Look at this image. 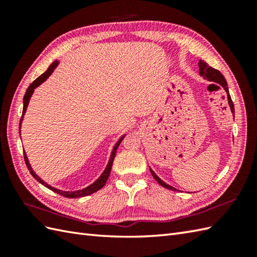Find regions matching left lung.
<instances>
[{
	"instance_id": "left-lung-1",
	"label": "left lung",
	"mask_w": 257,
	"mask_h": 257,
	"mask_svg": "<svg viewBox=\"0 0 257 257\" xmlns=\"http://www.w3.org/2000/svg\"><path fill=\"white\" fill-rule=\"evenodd\" d=\"M199 67H200L199 68V72H200V75L202 76V77H203L204 79H207L209 81H213V83H217L219 85H221L223 88H224L226 95H227L228 105H230L231 111L234 114V105H233V101L231 99L230 92H228V87H227V83H226V80L224 78V76H223L217 69L210 67L209 65H207L204 61H201V59H200V62H199ZM150 172L152 174V177L155 178L156 181L159 183L160 185H162L163 188H167V189L172 190V191H177L176 188H173V187H171V185L167 184L165 181H162V180L155 173V171H152L151 168H150Z\"/></svg>"
}]
</instances>
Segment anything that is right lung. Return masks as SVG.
<instances>
[{
    "instance_id": "add662e5",
    "label": "right lung",
    "mask_w": 257,
    "mask_h": 257,
    "mask_svg": "<svg viewBox=\"0 0 257 257\" xmlns=\"http://www.w3.org/2000/svg\"><path fill=\"white\" fill-rule=\"evenodd\" d=\"M58 64H59L58 61L53 62V63L51 64V66L47 68L46 72L43 73V74L40 76V77H37V78H36L34 81H33V83L29 86V88L26 89V92H25L24 98H23V112H22V117H21V120H20V132H19V133H20V136H21L22 121H23V117H24V114H25V112H26L27 106H29V102H30V99H31V97H32V95H33V92H34V89L36 88V87L42 85L48 77H50V76L53 74L54 70H55V68L58 66ZM124 136H125V134H124L123 136H121V137H120V139L116 143V145L113 146L112 151H111V155H110V158H109V161H108L107 166H106V169H105V170H103V172L100 174V177L98 178L94 183H91L90 185H88V187H86V188L81 189V190H76V191H63V190H59V189L54 188V187H52L51 184L46 183V182L44 181V180H42L41 177H38L37 174H36L34 171H33V169H32V167H31V165H30V161H29V159H27V156H26L25 151H24L25 163H26V166H27V169H29L30 173L33 176V178L36 179L38 182L44 185V187H46L47 189H50V190L54 191V192L57 193V194H61V195L65 196V198H83V196L89 195V194H91V193L96 192V191L100 190V189L103 187V185L106 184L107 180H108V178H109V174H110V171H111L112 162H113V159H114V156H116L117 148L119 147L120 143H121V141H122V139L124 138Z\"/></svg>"
}]
</instances>
